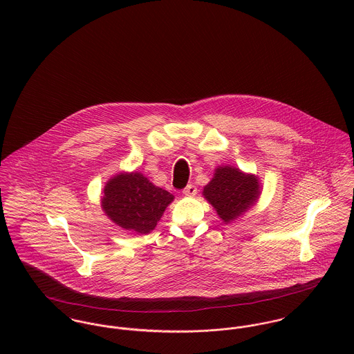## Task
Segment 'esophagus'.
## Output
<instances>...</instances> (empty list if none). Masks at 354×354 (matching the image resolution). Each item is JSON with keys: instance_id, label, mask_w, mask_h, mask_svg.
<instances>
[{"instance_id": "34e87169", "label": "esophagus", "mask_w": 354, "mask_h": 354, "mask_svg": "<svg viewBox=\"0 0 354 354\" xmlns=\"http://www.w3.org/2000/svg\"><path fill=\"white\" fill-rule=\"evenodd\" d=\"M183 194H184L185 196H195V195L198 194V188H196L194 184H188V185L185 187V189L183 191Z\"/></svg>"}]
</instances>
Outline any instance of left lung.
I'll list each match as a JSON object with an SVG mask.
<instances>
[{"label":"left lung","instance_id":"8db88e82","mask_svg":"<svg viewBox=\"0 0 354 354\" xmlns=\"http://www.w3.org/2000/svg\"><path fill=\"white\" fill-rule=\"evenodd\" d=\"M214 177L203 188V196L227 225L239 219L257 203L261 185L259 177L236 166L223 165L214 170Z\"/></svg>","mask_w":354,"mask_h":354}]
</instances>
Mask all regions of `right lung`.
Here are the masks:
<instances>
[{"label": "right lung", "mask_w": 354, "mask_h": 354, "mask_svg": "<svg viewBox=\"0 0 354 354\" xmlns=\"http://www.w3.org/2000/svg\"><path fill=\"white\" fill-rule=\"evenodd\" d=\"M174 196L140 171L117 173L104 184L101 205L117 226L138 234L152 232Z\"/></svg>", "instance_id": "add662e5"}]
</instances>
